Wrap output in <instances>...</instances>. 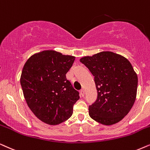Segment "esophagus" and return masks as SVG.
I'll return each instance as SVG.
<instances>
[{"label":"esophagus","instance_id":"esophagus-1","mask_svg":"<svg viewBox=\"0 0 150 150\" xmlns=\"http://www.w3.org/2000/svg\"><path fill=\"white\" fill-rule=\"evenodd\" d=\"M80 93H81V95L82 96V97H83V96H84V95H85L84 90H81V91H80Z\"/></svg>","mask_w":150,"mask_h":150}]
</instances>
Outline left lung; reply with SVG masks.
<instances>
[{"mask_svg":"<svg viewBox=\"0 0 150 150\" xmlns=\"http://www.w3.org/2000/svg\"><path fill=\"white\" fill-rule=\"evenodd\" d=\"M95 77L97 99L89 115L101 124L110 125L124 118L137 97L138 77L128 59L111 51H101L79 59Z\"/></svg>","mask_w":150,"mask_h":150,"instance_id":"left-lung-1","label":"left lung"}]
</instances>
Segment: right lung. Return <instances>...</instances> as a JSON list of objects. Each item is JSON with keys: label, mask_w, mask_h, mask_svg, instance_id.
Wrapping results in <instances>:
<instances>
[{"label": "right lung", "mask_w": 150, "mask_h": 150, "mask_svg": "<svg viewBox=\"0 0 150 150\" xmlns=\"http://www.w3.org/2000/svg\"><path fill=\"white\" fill-rule=\"evenodd\" d=\"M75 59L73 55L45 50L32 55L24 65L21 76L24 97L35 117L48 125L69 119L79 99L66 77Z\"/></svg>", "instance_id": "add662e5"}]
</instances>
